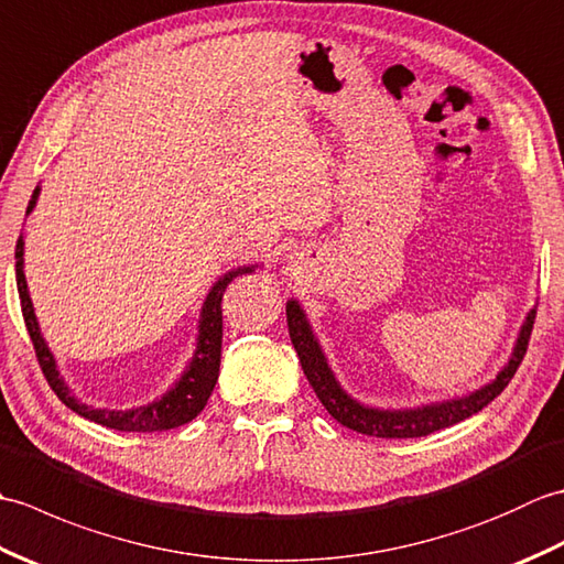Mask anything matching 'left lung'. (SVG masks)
<instances>
[{"instance_id":"left-lung-1","label":"left lung","mask_w":564,"mask_h":564,"mask_svg":"<svg viewBox=\"0 0 564 564\" xmlns=\"http://www.w3.org/2000/svg\"><path fill=\"white\" fill-rule=\"evenodd\" d=\"M285 315H289V334L297 351V358H301V366L305 370L310 386H313L319 402L325 404V410L337 419L341 426L358 431V434L376 436V438L429 436L434 434V431L458 424L463 419L480 412L482 406H487L497 398V394H501V390L509 386V380L519 370L525 349H529V339L535 322V310H531L529 317H525V325L521 327L517 349H513L509 364L482 390L467 394V398H460V400L426 404V406H419V410L390 412V410H370V406L358 404L339 388L337 378L332 376V370L327 366L325 354H322L317 339L313 337V329H310L301 305L291 301L285 305Z\"/></svg>"}]
</instances>
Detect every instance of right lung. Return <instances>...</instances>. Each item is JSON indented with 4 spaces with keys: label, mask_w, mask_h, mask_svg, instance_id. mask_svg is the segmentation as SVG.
I'll use <instances>...</instances> for the list:
<instances>
[{
    "label": "right lung",
    "mask_w": 564,
    "mask_h": 564,
    "mask_svg": "<svg viewBox=\"0 0 564 564\" xmlns=\"http://www.w3.org/2000/svg\"><path fill=\"white\" fill-rule=\"evenodd\" d=\"M35 198H39V188L33 191V196L29 200L26 213L33 210ZM254 267H245V269H235L230 273H225L223 279L213 285V291L208 293L206 303H203V313H200V329H198V346L194 354V361H191L188 370L182 376V380L164 394L162 400L152 402L148 406H138V410H128V412H116V410H94L89 404H82L69 394L67 386L59 378L57 368H55V358L47 351V346L41 337L39 322H35L33 315V305L29 297L26 289V279H23V239H17V289H19V301H21V313L23 322H26L29 337L33 341L35 358H39V366L43 370V376L47 380V386L53 388V392L63 400L72 412H77L79 416L89 419V422H97L101 426H109L116 431H142V434H150V431H166V429H176L191 419H196L200 414L203 406H206L210 392L218 382L220 373V349H223V295L225 289L230 285L237 275L251 273Z\"/></svg>",
    "instance_id": "obj_1"
}]
</instances>
